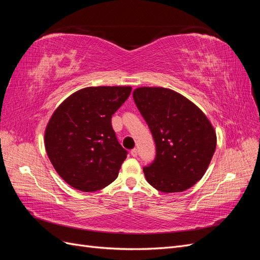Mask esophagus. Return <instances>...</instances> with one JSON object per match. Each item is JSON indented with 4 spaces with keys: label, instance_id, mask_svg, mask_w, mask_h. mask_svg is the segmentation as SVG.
Instances as JSON below:
<instances>
[{
    "label": "esophagus",
    "instance_id": "1",
    "mask_svg": "<svg viewBox=\"0 0 260 260\" xmlns=\"http://www.w3.org/2000/svg\"><path fill=\"white\" fill-rule=\"evenodd\" d=\"M130 154H131V156H133V157H137V156H138V149H137V148L131 149Z\"/></svg>",
    "mask_w": 260,
    "mask_h": 260
}]
</instances>
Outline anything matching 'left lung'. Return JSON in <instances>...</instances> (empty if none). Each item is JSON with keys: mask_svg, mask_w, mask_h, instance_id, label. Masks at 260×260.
Returning a JSON list of instances; mask_svg holds the SVG:
<instances>
[{"mask_svg": "<svg viewBox=\"0 0 260 260\" xmlns=\"http://www.w3.org/2000/svg\"><path fill=\"white\" fill-rule=\"evenodd\" d=\"M139 112L152 132L156 156L143 168L147 182L164 193L182 192L205 174L217 138L201 109L166 88L143 86L133 92Z\"/></svg>", "mask_w": 260, "mask_h": 260, "instance_id": "1", "label": "left lung"}]
</instances>
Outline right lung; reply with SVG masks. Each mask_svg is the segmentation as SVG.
Returning a JSON list of instances; mask_svg holds the SVG:
<instances>
[{
	"label": "right lung",
	"instance_id": "add662e5",
	"mask_svg": "<svg viewBox=\"0 0 260 260\" xmlns=\"http://www.w3.org/2000/svg\"><path fill=\"white\" fill-rule=\"evenodd\" d=\"M131 86H89L67 98L45 129V149L57 174L83 192L104 188L118 177L128 152L119 144L112 116Z\"/></svg>",
	"mask_w": 260,
	"mask_h": 260
}]
</instances>
